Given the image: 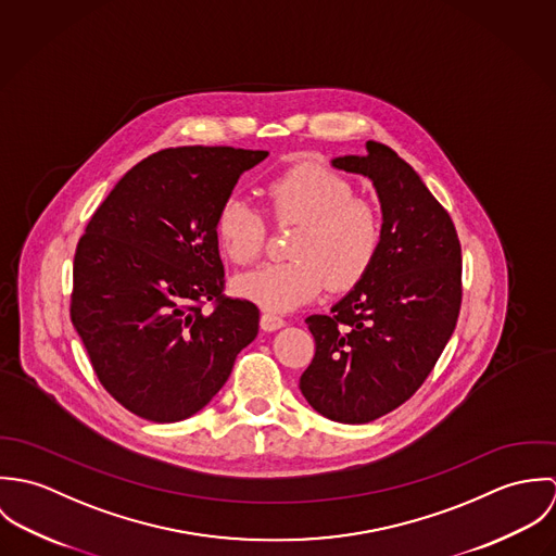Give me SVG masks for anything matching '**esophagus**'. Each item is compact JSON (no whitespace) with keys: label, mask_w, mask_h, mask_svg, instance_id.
I'll return each mask as SVG.
<instances>
[{"label":"esophagus","mask_w":556,"mask_h":556,"mask_svg":"<svg viewBox=\"0 0 556 556\" xmlns=\"http://www.w3.org/2000/svg\"><path fill=\"white\" fill-rule=\"evenodd\" d=\"M280 327H285V318L271 315V313H263L261 315V329L263 331H276Z\"/></svg>","instance_id":"1"}]
</instances>
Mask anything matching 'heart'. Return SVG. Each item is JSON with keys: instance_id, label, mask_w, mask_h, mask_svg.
<instances>
[{"instance_id": "b5f03b06", "label": "heart", "mask_w": 556, "mask_h": 556, "mask_svg": "<svg viewBox=\"0 0 556 556\" xmlns=\"http://www.w3.org/2000/svg\"><path fill=\"white\" fill-rule=\"evenodd\" d=\"M263 194L276 223L300 225L291 239L293 258L239 276V298L269 313H287L317 298L325 285L346 291L370 271L383 239L381 214L368 199L355 197L340 173L298 162L271 177ZM214 233L236 265L254 263L265 245L261 216L238 197L220 205Z\"/></svg>"}]
</instances>
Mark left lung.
Listing matches in <instances>:
<instances>
[{
	"label": "left lung",
	"mask_w": 556,
	"mask_h": 556,
	"mask_svg": "<svg viewBox=\"0 0 556 556\" xmlns=\"http://www.w3.org/2000/svg\"><path fill=\"white\" fill-rule=\"evenodd\" d=\"M331 160L368 177L383 214L370 271L331 306L306 318L315 357L300 390L323 417L368 424L413 396L456 329L463 254L456 227L410 164L383 143Z\"/></svg>",
	"instance_id": "obj_1"
}]
</instances>
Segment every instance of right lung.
<instances>
[{"label": "right lung", "mask_w": 556, "mask_h": 556, "mask_svg": "<svg viewBox=\"0 0 556 556\" xmlns=\"http://www.w3.org/2000/svg\"><path fill=\"white\" fill-rule=\"evenodd\" d=\"M265 159L236 148L162 150L135 164L87 223L71 318L102 388L143 419L199 413L258 333V308L223 295L214 223L239 175ZM205 301L212 314L200 311Z\"/></svg>", "instance_id": "add662e5"}]
</instances>
